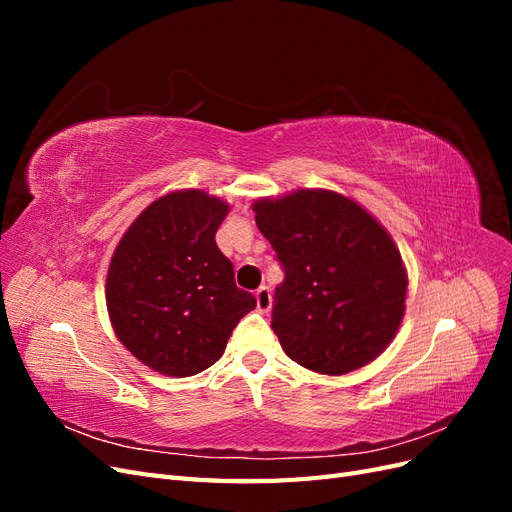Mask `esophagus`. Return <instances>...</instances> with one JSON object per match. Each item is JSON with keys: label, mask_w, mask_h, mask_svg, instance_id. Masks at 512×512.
<instances>
[{"label": "esophagus", "mask_w": 512, "mask_h": 512, "mask_svg": "<svg viewBox=\"0 0 512 512\" xmlns=\"http://www.w3.org/2000/svg\"><path fill=\"white\" fill-rule=\"evenodd\" d=\"M256 307H258V312H262V314H267L271 309V290L267 286H260L256 290Z\"/></svg>", "instance_id": "esophagus-1"}]
</instances>
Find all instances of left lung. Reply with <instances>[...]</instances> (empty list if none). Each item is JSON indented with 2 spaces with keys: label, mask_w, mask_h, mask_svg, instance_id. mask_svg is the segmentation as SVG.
I'll return each mask as SVG.
<instances>
[{
  "label": "left lung",
  "mask_w": 512,
  "mask_h": 512,
  "mask_svg": "<svg viewBox=\"0 0 512 512\" xmlns=\"http://www.w3.org/2000/svg\"><path fill=\"white\" fill-rule=\"evenodd\" d=\"M284 267L271 329L294 363L342 376L393 342L408 275L389 232L354 200L297 190L252 205Z\"/></svg>",
  "instance_id": "1"
}]
</instances>
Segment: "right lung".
<instances>
[{
  "label": "right lung",
  "instance_id": "right-lung-1",
  "mask_svg": "<svg viewBox=\"0 0 512 512\" xmlns=\"http://www.w3.org/2000/svg\"><path fill=\"white\" fill-rule=\"evenodd\" d=\"M228 203L203 190L170 192L121 237L106 275L111 324L138 361L164 376L200 374L220 359L256 307L215 243Z\"/></svg>",
  "mask_w": 512,
  "mask_h": 512
}]
</instances>
